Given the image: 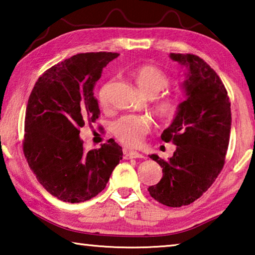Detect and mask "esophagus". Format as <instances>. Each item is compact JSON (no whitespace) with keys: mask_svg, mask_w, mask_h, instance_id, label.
<instances>
[{"mask_svg":"<svg viewBox=\"0 0 255 255\" xmlns=\"http://www.w3.org/2000/svg\"><path fill=\"white\" fill-rule=\"evenodd\" d=\"M124 157L126 159H131V158H144L145 156L139 152H136V150H125Z\"/></svg>","mask_w":255,"mask_h":255,"instance_id":"1","label":"esophagus"}]
</instances>
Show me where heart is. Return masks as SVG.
Instances as JSON below:
<instances>
[{"label":"heart","instance_id":"b5f03b06","mask_svg":"<svg viewBox=\"0 0 255 255\" xmlns=\"http://www.w3.org/2000/svg\"><path fill=\"white\" fill-rule=\"evenodd\" d=\"M133 81L139 91L146 97H155L169 85V77L161 68L155 65H141L132 72ZM111 82H107L99 90L98 99L102 107L108 105ZM179 100L174 96L164 97L154 103V110L162 122H170L178 111ZM150 119L146 116H123L112 125V130L118 139L125 145L133 146L138 144L146 132L149 130Z\"/></svg>","mask_w":255,"mask_h":255}]
</instances>
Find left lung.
Returning <instances> with one entry per match:
<instances>
[{"label": "left lung", "mask_w": 255, "mask_h": 255, "mask_svg": "<svg viewBox=\"0 0 255 255\" xmlns=\"http://www.w3.org/2000/svg\"><path fill=\"white\" fill-rule=\"evenodd\" d=\"M185 68L181 84L185 100L173 122L162 132L176 149L167 161L152 154L162 167L159 182L150 185V197L169 207H181L206 192L225 163L232 125L231 102L222 80L204 59L192 54H170Z\"/></svg>", "instance_id": "left-lung-1"}]
</instances>
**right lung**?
Here are the masks:
<instances>
[{"mask_svg":"<svg viewBox=\"0 0 255 255\" xmlns=\"http://www.w3.org/2000/svg\"><path fill=\"white\" fill-rule=\"evenodd\" d=\"M117 53L77 54L50 67L34 84L24 122L23 152L30 169L50 195L75 204L101 192L123 158L109 140L85 152L80 128L99 118L94 86Z\"/></svg>","mask_w":255,"mask_h":255,"instance_id":"1","label":"right lung"}]
</instances>
